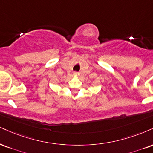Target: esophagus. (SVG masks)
I'll use <instances>...</instances> for the list:
<instances>
[{"mask_svg": "<svg viewBox=\"0 0 153 153\" xmlns=\"http://www.w3.org/2000/svg\"><path fill=\"white\" fill-rule=\"evenodd\" d=\"M73 75H80V73H78V72H74V73H73Z\"/></svg>", "mask_w": 153, "mask_h": 153, "instance_id": "1", "label": "esophagus"}]
</instances>
